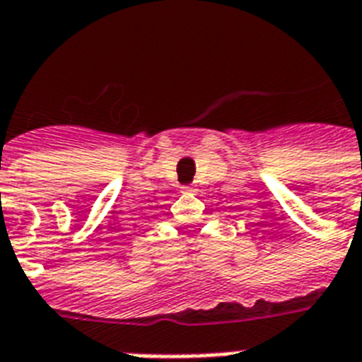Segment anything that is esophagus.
I'll use <instances>...</instances> for the list:
<instances>
[{
  "instance_id": "obj_1",
  "label": "esophagus",
  "mask_w": 362,
  "mask_h": 362,
  "mask_svg": "<svg viewBox=\"0 0 362 362\" xmlns=\"http://www.w3.org/2000/svg\"><path fill=\"white\" fill-rule=\"evenodd\" d=\"M182 193H184V195H197V189L192 186H184L182 187Z\"/></svg>"
}]
</instances>
